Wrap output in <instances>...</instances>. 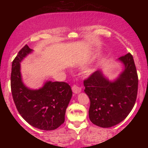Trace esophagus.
Masks as SVG:
<instances>
[{
  "label": "esophagus",
  "instance_id": "34e87169",
  "mask_svg": "<svg viewBox=\"0 0 148 148\" xmlns=\"http://www.w3.org/2000/svg\"><path fill=\"white\" fill-rule=\"evenodd\" d=\"M72 90L74 94H78V93L81 92V88L79 87L78 86H76V85H74V86H72Z\"/></svg>",
  "mask_w": 148,
  "mask_h": 148
}]
</instances>
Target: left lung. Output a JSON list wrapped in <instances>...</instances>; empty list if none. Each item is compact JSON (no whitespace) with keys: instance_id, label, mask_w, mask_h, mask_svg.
Masks as SVG:
<instances>
[{"instance_id":"8db88e82","label":"left lung","mask_w":148,"mask_h":148,"mask_svg":"<svg viewBox=\"0 0 148 148\" xmlns=\"http://www.w3.org/2000/svg\"><path fill=\"white\" fill-rule=\"evenodd\" d=\"M118 60L125 69L114 81L106 79L101 70L84 80V91L90 101L89 118L98 127L108 128L121 123L136 100L138 79L133 56L128 53Z\"/></svg>"}]
</instances>
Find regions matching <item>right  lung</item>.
<instances>
[{"instance_id": "1", "label": "right lung", "mask_w": 148, "mask_h": 148, "mask_svg": "<svg viewBox=\"0 0 148 148\" xmlns=\"http://www.w3.org/2000/svg\"><path fill=\"white\" fill-rule=\"evenodd\" d=\"M32 49L25 45L12 61L11 90L16 109L25 121L42 130H54L64 122L72 91L65 82L47 81L38 90L27 88L22 81L20 62Z\"/></svg>"}]
</instances>
